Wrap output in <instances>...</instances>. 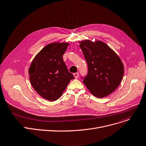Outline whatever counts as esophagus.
Instances as JSON below:
<instances>
[{
	"label": "esophagus",
	"mask_w": 146,
	"mask_h": 146,
	"mask_svg": "<svg viewBox=\"0 0 146 146\" xmlns=\"http://www.w3.org/2000/svg\"><path fill=\"white\" fill-rule=\"evenodd\" d=\"M73 75L74 76L75 79L78 78V77H79V73H73Z\"/></svg>",
	"instance_id": "esophagus-1"
}]
</instances>
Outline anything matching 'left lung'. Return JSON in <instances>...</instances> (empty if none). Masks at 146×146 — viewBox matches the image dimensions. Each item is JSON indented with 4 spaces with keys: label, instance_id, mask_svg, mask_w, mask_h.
<instances>
[{
    "label": "left lung",
    "instance_id": "1",
    "mask_svg": "<svg viewBox=\"0 0 146 146\" xmlns=\"http://www.w3.org/2000/svg\"><path fill=\"white\" fill-rule=\"evenodd\" d=\"M79 43L88 66V73L84 77L83 83L96 98H103L110 94L123 79L124 66L121 60L102 41L86 40Z\"/></svg>",
    "mask_w": 146,
    "mask_h": 146
}]
</instances>
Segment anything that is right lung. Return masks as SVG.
Here are the masks:
<instances>
[{
  "label": "right lung",
  "mask_w": 146,
  "mask_h": 146,
  "mask_svg": "<svg viewBox=\"0 0 146 146\" xmlns=\"http://www.w3.org/2000/svg\"><path fill=\"white\" fill-rule=\"evenodd\" d=\"M67 43L46 46L34 58L29 69V79L36 92L43 98L55 101L62 96L74 77L63 61Z\"/></svg>",
  "instance_id": "1"
}]
</instances>
